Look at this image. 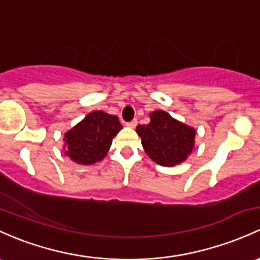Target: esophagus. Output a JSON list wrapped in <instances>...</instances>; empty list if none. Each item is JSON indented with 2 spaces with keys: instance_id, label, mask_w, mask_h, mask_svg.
<instances>
[{
  "instance_id": "esophagus-1",
  "label": "esophagus",
  "mask_w": 260,
  "mask_h": 260,
  "mask_svg": "<svg viewBox=\"0 0 260 260\" xmlns=\"http://www.w3.org/2000/svg\"><path fill=\"white\" fill-rule=\"evenodd\" d=\"M137 119H133V121H131V122H128L127 123V127H129V128H135L136 125H137Z\"/></svg>"
}]
</instances>
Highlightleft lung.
Wrapping results in <instances>:
<instances>
[{
    "label": "left lung",
    "mask_w": 260,
    "mask_h": 260,
    "mask_svg": "<svg viewBox=\"0 0 260 260\" xmlns=\"http://www.w3.org/2000/svg\"><path fill=\"white\" fill-rule=\"evenodd\" d=\"M149 119L148 124L136 128L147 155L165 167L184 162L194 148V128L159 109L149 113Z\"/></svg>",
    "instance_id": "obj_1"
}]
</instances>
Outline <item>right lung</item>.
Masks as SVG:
<instances>
[{
    "instance_id": "right-lung-1",
    "label": "right lung",
    "mask_w": 260,
    "mask_h": 260,
    "mask_svg": "<svg viewBox=\"0 0 260 260\" xmlns=\"http://www.w3.org/2000/svg\"><path fill=\"white\" fill-rule=\"evenodd\" d=\"M122 128L117 116L91 112L64 133V154L77 165H94L107 155L112 141Z\"/></svg>"
}]
</instances>
